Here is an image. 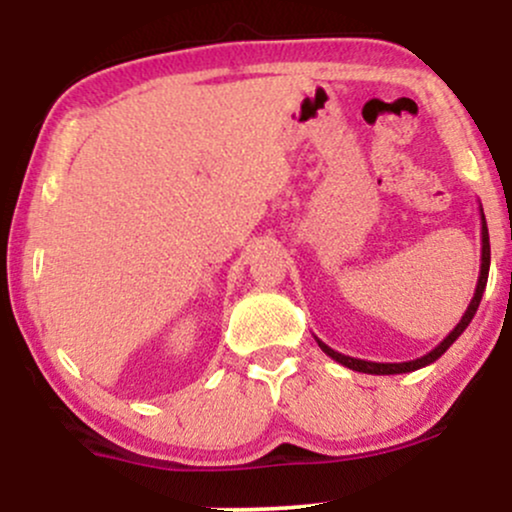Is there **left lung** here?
Returning a JSON list of instances; mask_svg holds the SVG:
<instances>
[{
  "label": "left lung",
  "instance_id": "1",
  "mask_svg": "<svg viewBox=\"0 0 512 512\" xmlns=\"http://www.w3.org/2000/svg\"><path fill=\"white\" fill-rule=\"evenodd\" d=\"M479 214H481V267H479V281H477V289H474V298L469 301L467 310H464L462 320L457 322L455 330H452L448 337L440 342L436 349L428 351L426 356L421 358H414V361H404V363H375V361H363V358H351V356H344L339 354V351H334L327 346L325 342H320L317 339V346H320L322 351H325L327 356L334 358L337 363H342V366L351 368V370H358V373H370V375H397V373H411V370H419L428 366V363L438 361L440 356L445 354V351L450 349L452 344H455V339L460 337V334L467 330L469 322H472V317L477 315V308L481 303V296H484V289H486V281H489V267H491V245H489V228H486V219H484V209L479 207Z\"/></svg>",
  "mask_w": 512,
  "mask_h": 512
}]
</instances>
